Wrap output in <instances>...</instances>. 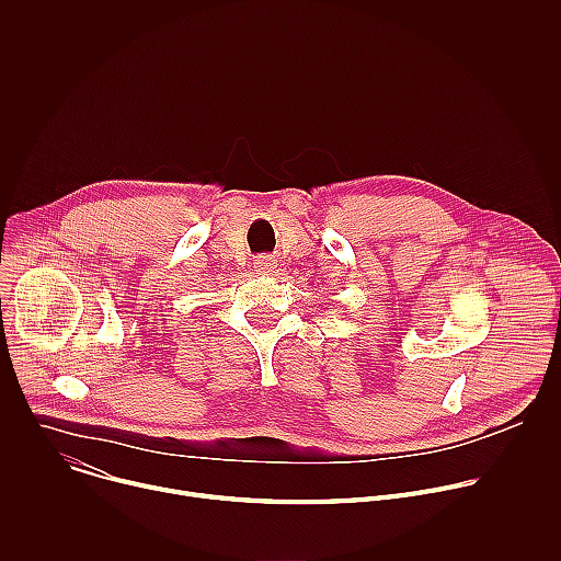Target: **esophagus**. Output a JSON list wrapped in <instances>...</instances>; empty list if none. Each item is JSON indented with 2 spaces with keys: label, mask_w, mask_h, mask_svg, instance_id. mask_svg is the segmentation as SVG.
<instances>
[{
  "label": "esophagus",
  "mask_w": 561,
  "mask_h": 561,
  "mask_svg": "<svg viewBox=\"0 0 561 561\" xmlns=\"http://www.w3.org/2000/svg\"><path fill=\"white\" fill-rule=\"evenodd\" d=\"M275 266H277V262L271 255H262V257L255 260V268H257L260 275H271L275 271Z\"/></svg>",
  "instance_id": "1"
}]
</instances>
